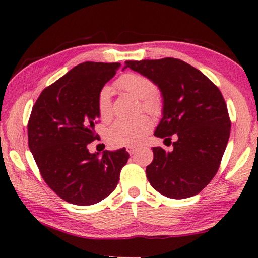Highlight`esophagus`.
<instances>
[{"mask_svg": "<svg viewBox=\"0 0 258 258\" xmlns=\"http://www.w3.org/2000/svg\"><path fill=\"white\" fill-rule=\"evenodd\" d=\"M127 151H128L130 155H133V154H135V151H137V149H135V148L130 147V148H127Z\"/></svg>", "mask_w": 258, "mask_h": 258, "instance_id": "1", "label": "esophagus"}]
</instances>
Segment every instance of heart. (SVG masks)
<instances>
[{
	"instance_id": "obj_1",
	"label": "heart",
	"mask_w": 258,
	"mask_h": 258,
	"mask_svg": "<svg viewBox=\"0 0 258 258\" xmlns=\"http://www.w3.org/2000/svg\"><path fill=\"white\" fill-rule=\"evenodd\" d=\"M116 86L141 100V109L150 115L159 116L163 112V99L156 92V85L150 78L141 74L127 73L116 81ZM97 109L103 121L111 119L113 110L110 87L103 86L99 91ZM151 128L152 120L148 116L131 120L119 119L108 130L107 140L112 147H135L143 142Z\"/></svg>"
}]
</instances>
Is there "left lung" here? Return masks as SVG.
Listing matches in <instances>:
<instances>
[{"mask_svg": "<svg viewBox=\"0 0 258 258\" xmlns=\"http://www.w3.org/2000/svg\"><path fill=\"white\" fill-rule=\"evenodd\" d=\"M126 67L158 85L163 118L155 135L172 140L173 150L154 147L147 166L151 186L165 197L198 195L213 180L228 145L231 120L221 91L204 74L175 58L125 61ZM172 143V142H171Z\"/></svg>", "mask_w": 258, "mask_h": 258, "instance_id": "8db88e82", "label": "left lung"}]
</instances>
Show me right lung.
Returning a JSON list of instances; mask_svg holds the SVG:
<instances>
[{"label":"right lung","mask_w":258,"mask_h":258,"mask_svg":"<svg viewBox=\"0 0 258 258\" xmlns=\"http://www.w3.org/2000/svg\"><path fill=\"white\" fill-rule=\"evenodd\" d=\"M119 62L86 61L45 87L28 120V146L43 180L61 199L78 206L101 202L116 189L127 163L124 149L90 154L99 138L97 97Z\"/></svg>","instance_id":"right-lung-1"}]
</instances>
